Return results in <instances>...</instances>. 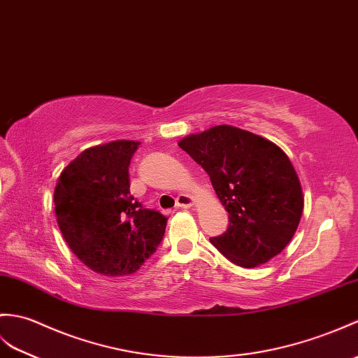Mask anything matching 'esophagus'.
<instances>
[{
  "label": "esophagus",
  "instance_id": "esophagus-1",
  "mask_svg": "<svg viewBox=\"0 0 358 358\" xmlns=\"http://www.w3.org/2000/svg\"><path fill=\"white\" fill-rule=\"evenodd\" d=\"M194 206V198L186 194H181L177 196V207L178 209H190Z\"/></svg>",
  "mask_w": 358,
  "mask_h": 358
}]
</instances>
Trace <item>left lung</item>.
<instances>
[{"mask_svg":"<svg viewBox=\"0 0 358 358\" xmlns=\"http://www.w3.org/2000/svg\"><path fill=\"white\" fill-rule=\"evenodd\" d=\"M210 177L229 227L210 243L239 267L268 262L292 241L303 210L301 181L271 141L229 124L180 140Z\"/></svg>","mask_w":358,"mask_h":358,"instance_id":"1","label":"left lung"}]
</instances>
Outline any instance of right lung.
Instances as JSON below:
<instances>
[{"label":"right lung","instance_id":"right-lung-1","mask_svg":"<svg viewBox=\"0 0 358 358\" xmlns=\"http://www.w3.org/2000/svg\"><path fill=\"white\" fill-rule=\"evenodd\" d=\"M138 141L85 149L62 171L55 212L71 252L96 273H136L162 243L168 218L129 192V163Z\"/></svg>","mask_w":358,"mask_h":358}]
</instances>
